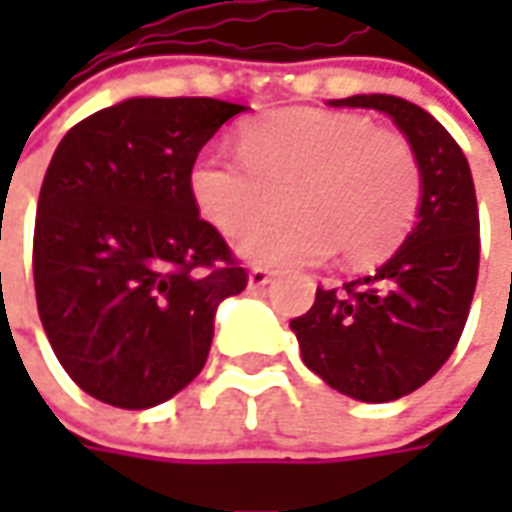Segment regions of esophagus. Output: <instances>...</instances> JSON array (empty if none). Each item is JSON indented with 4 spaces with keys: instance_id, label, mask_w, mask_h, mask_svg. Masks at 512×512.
Wrapping results in <instances>:
<instances>
[{
    "instance_id": "obj_1",
    "label": "esophagus",
    "mask_w": 512,
    "mask_h": 512,
    "mask_svg": "<svg viewBox=\"0 0 512 512\" xmlns=\"http://www.w3.org/2000/svg\"><path fill=\"white\" fill-rule=\"evenodd\" d=\"M273 282V273L267 270V267H253L250 273H247V285L250 290H259V287H265Z\"/></svg>"
}]
</instances>
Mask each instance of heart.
<instances>
[{"instance_id": "b5f03b06", "label": "heart", "mask_w": 512, "mask_h": 512, "mask_svg": "<svg viewBox=\"0 0 512 512\" xmlns=\"http://www.w3.org/2000/svg\"><path fill=\"white\" fill-rule=\"evenodd\" d=\"M290 184L294 219L239 242L256 265H319L336 247L344 265H376L402 247L422 207L413 145L359 113L270 110L242 125V153L205 150L187 179L199 213L225 236L244 233Z\"/></svg>"}]
</instances>
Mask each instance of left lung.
<instances>
[{
	"label": "left lung",
	"mask_w": 512,
	"mask_h": 512,
	"mask_svg": "<svg viewBox=\"0 0 512 512\" xmlns=\"http://www.w3.org/2000/svg\"><path fill=\"white\" fill-rule=\"evenodd\" d=\"M333 108L387 113L422 165L419 225L376 273L316 287L313 307L290 322L302 362L359 402H393L439 373L462 339L479 279V205L456 139L399 96H347Z\"/></svg>",
	"instance_id": "8db88e82"
}]
</instances>
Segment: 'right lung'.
Wrapping results in <instances>:
<instances>
[{
  "label": "right lung",
  "instance_id": "right-lung-1",
  "mask_svg": "<svg viewBox=\"0 0 512 512\" xmlns=\"http://www.w3.org/2000/svg\"><path fill=\"white\" fill-rule=\"evenodd\" d=\"M242 110L128 99L73 125L53 153L33 227L36 305L59 364L93 399L168 402L205 367L219 302L247 287L187 185L199 150Z\"/></svg>",
  "mask_w": 512,
  "mask_h": 512
}]
</instances>
